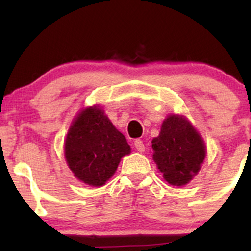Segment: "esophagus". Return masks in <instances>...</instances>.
I'll return each instance as SVG.
<instances>
[{
  "label": "esophagus",
  "instance_id": "34e87169",
  "mask_svg": "<svg viewBox=\"0 0 251 251\" xmlns=\"http://www.w3.org/2000/svg\"><path fill=\"white\" fill-rule=\"evenodd\" d=\"M134 146H135V149H137L139 152L145 151V145H144V143L140 139H135L134 140Z\"/></svg>",
  "mask_w": 251,
  "mask_h": 251
}]
</instances>
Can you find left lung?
<instances>
[{
    "instance_id": "obj_1",
    "label": "left lung",
    "mask_w": 251,
    "mask_h": 251,
    "mask_svg": "<svg viewBox=\"0 0 251 251\" xmlns=\"http://www.w3.org/2000/svg\"><path fill=\"white\" fill-rule=\"evenodd\" d=\"M153 160L164 179L183 186L200 171L205 158V145L189 120L170 116L164 120L160 133L152 140Z\"/></svg>"
}]
</instances>
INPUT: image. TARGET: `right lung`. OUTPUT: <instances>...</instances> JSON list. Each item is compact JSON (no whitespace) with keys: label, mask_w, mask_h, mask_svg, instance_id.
I'll return each instance as SVG.
<instances>
[{"label":"right lung","mask_w":251,"mask_h":251,"mask_svg":"<svg viewBox=\"0 0 251 251\" xmlns=\"http://www.w3.org/2000/svg\"><path fill=\"white\" fill-rule=\"evenodd\" d=\"M131 152L126 138L99 107L83 109L72 124L65 157L77 179L101 186L114 175L120 159Z\"/></svg>","instance_id":"add662e5"}]
</instances>
